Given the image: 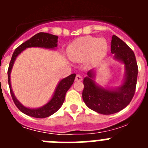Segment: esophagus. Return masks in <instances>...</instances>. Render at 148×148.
<instances>
[{"instance_id": "34e87169", "label": "esophagus", "mask_w": 148, "mask_h": 148, "mask_svg": "<svg viewBox=\"0 0 148 148\" xmlns=\"http://www.w3.org/2000/svg\"><path fill=\"white\" fill-rule=\"evenodd\" d=\"M83 80V78H82V76L79 74H77L76 76H75V81L76 82H82Z\"/></svg>"}]
</instances>
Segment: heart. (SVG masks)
I'll use <instances>...</instances> for the list:
<instances>
[{
    "label": "heart",
    "mask_w": 148,
    "mask_h": 148,
    "mask_svg": "<svg viewBox=\"0 0 148 148\" xmlns=\"http://www.w3.org/2000/svg\"><path fill=\"white\" fill-rule=\"evenodd\" d=\"M108 51V43L104 39L87 36L74 40L69 48L68 55L73 61L89 58L91 62H97L105 57Z\"/></svg>",
    "instance_id": "heart-1"
}]
</instances>
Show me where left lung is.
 Segmentation results:
<instances>
[{"mask_svg": "<svg viewBox=\"0 0 148 148\" xmlns=\"http://www.w3.org/2000/svg\"><path fill=\"white\" fill-rule=\"evenodd\" d=\"M111 53L114 55L113 58L116 61L125 66V75L121 85L117 87L100 85L95 81L97 69L89 70L83 82L84 101L90 109L103 115L118 113L130 104L135 93L138 75L135 54L116 35L112 37Z\"/></svg>", "mask_w": 148, "mask_h": 148, "instance_id": "obj_1", "label": "left lung"}]
</instances>
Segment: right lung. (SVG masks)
<instances>
[{"label":"right lung","mask_w":148,"mask_h":148,"mask_svg":"<svg viewBox=\"0 0 148 148\" xmlns=\"http://www.w3.org/2000/svg\"><path fill=\"white\" fill-rule=\"evenodd\" d=\"M58 36L52 35L46 32H39L30 39L21 44L13 53L12 59L10 61V66L8 69V83L10 86V92H11L12 98L14 103L17 106V108L21 111L22 113L27 115L29 116H32L34 118L43 119L49 117L51 115L54 114L62 106L64 101L65 95L67 90L70 88L72 84L74 82L75 78V74L73 73L66 78H63L59 81L57 86H56L55 91L49 101L47 104L38 108H30L25 107L21 104L15 97V94L13 92L11 85V72L12 70L13 65L18 56L25 50L27 48L31 47H40L44 48L47 49H52L55 50L58 47Z\"/></svg>","instance_id":"add662e5"}]
</instances>
